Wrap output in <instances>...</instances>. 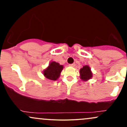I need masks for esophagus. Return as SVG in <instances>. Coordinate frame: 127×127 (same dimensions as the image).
<instances>
[{"label":"esophagus","instance_id":"1","mask_svg":"<svg viewBox=\"0 0 127 127\" xmlns=\"http://www.w3.org/2000/svg\"><path fill=\"white\" fill-rule=\"evenodd\" d=\"M69 66L70 67H75V63L70 64H69Z\"/></svg>","mask_w":127,"mask_h":127}]
</instances>
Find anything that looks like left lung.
Instances as JSON below:
<instances>
[{
  "label": "left lung",
  "instance_id": "obj_1",
  "mask_svg": "<svg viewBox=\"0 0 127 127\" xmlns=\"http://www.w3.org/2000/svg\"><path fill=\"white\" fill-rule=\"evenodd\" d=\"M80 78L83 81H87L93 78V73L90 67L88 65L83 66L82 68L80 69Z\"/></svg>",
  "mask_w": 127,
  "mask_h": 127
}]
</instances>
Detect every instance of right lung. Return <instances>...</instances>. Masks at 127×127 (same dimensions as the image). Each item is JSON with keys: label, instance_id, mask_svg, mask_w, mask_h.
<instances>
[{"label": "right lung", "instance_id": "1", "mask_svg": "<svg viewBox=\"0 0 127 127\" xmlns=\"http://www.w3.org/2000/svg\"><path fill=\"white\" fill-rule=\"evenodd\" d=\"M63 69V65H60L59 63L51 62L49 65L43 70V75L46 79L51 81H56L60 76L61 72Z\"/></svg>", "mask_w": 127, "mask_h": 127}]
</instances>
